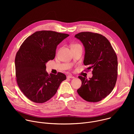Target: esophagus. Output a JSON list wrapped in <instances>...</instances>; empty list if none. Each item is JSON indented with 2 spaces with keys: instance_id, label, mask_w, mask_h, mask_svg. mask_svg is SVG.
I'll list each match as a JSON object with an SVG mask.
<instances>
[{
  "instance_id": "esophagus-1",
  "label": "esophagus",
  "mask_w": 134,
  "mask_h": 134,
  "mask_svg": "<svg viewBox=\"0 0 134 134\" xmlns=\"http://www.w3.org/2000/svg\"><path fill=\"white\" fill-rule=\"evenodd\" d=\"M67 79H74L75 77H74V76H73L72 75H68L67 76Z\"/></svg>"
}]
</instances>
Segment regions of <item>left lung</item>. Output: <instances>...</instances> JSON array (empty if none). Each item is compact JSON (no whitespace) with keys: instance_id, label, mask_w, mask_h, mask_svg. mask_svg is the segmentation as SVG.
I'll return each instance as SVG.
<instances>
[{"instance_id":"left-lung-1","label":"left lung","mask_w":134,"mask_h":134,"mask_svg":"<svg viewBox=\"0 0 134 134\" xmlns=\"http://www.w3.org/2000/svg\"><path fill=\"white\" fill-rule=\"evenodd\" d=\"M85 49L84 64L92 69L93 76L87 80L79 76L82 86L77 93L84 100L97 102L112 92L117 78L118 60L110 42L101 34L83 32L75 35Z\"/></svg>"}]
</instances>
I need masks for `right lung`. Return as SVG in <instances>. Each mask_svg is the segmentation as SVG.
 <instances>
[{
  "label": "right lung",
  "instance_id": "obj_1",
  "mask_svg": "<svg viewBox=\"0 0 134 134\" xmlns=\"http://www.w3.org/2000/svg\"><path fill=\"white\" fill-rule=\"evenodd\" d=\"M69 35L37 31L27 37L17 51L15 60L17 83L31 101L39 103L48 101L66 79L63 73L49 75L46 69L47 63L54 58L57 46Z\"/></svg>",
  "mask_w": 134,
  "mask_h": 134
}]
</instances>
